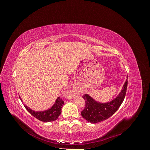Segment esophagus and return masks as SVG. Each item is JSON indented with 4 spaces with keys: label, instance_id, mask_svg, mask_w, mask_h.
I'll return each mask as SVG.
<instances>
[{
    "label": "esophagus",
    "instance_id": "34e87169",
    "mask_svg": "<svg viewBox=\"0 0 150 150\" xmlns=\"http://www.w3.org/2000/svg\"><path fill=\"white\" fill-rule=\"evenodd\" d=\"M67 94H68V95H69V96L70 98H73V97L75 96V95H76L75 92L74 91H72V90L69 91L67 92Z\"/></svg>",
    "mask_w": 150,
    "mask_h": 150
}]
</instances>
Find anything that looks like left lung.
<instances>
[{"instance_id": "1", "label": "left lung", "mask_w": 150, "mask_h": 150, "mask_svg": "<svg viewBox=\"0 0 150 150\" xmlns=\"http://www.w3.org/2000/svg\"><path fill=\"white\" fill-rule=\"evenodd\" d=\"M127 85L128 81L126 79L118 96L110 102L106 103L97 102L89 95L84 94L83 98L85 100V108L81 111V115L83 118L94 124L108 119L118 110L123 102L126 93Z\"/></svg>"}]
</instances>
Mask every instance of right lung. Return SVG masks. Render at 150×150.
Listing matches in <instances>:
<instances>
[{
	"instance_id": "obj_1",
	"label": "right lung",
	"mask_w": 150,
	"mask_h": 150,
	"mask_svg": "<svg viewBox=\"0 0 150 150\" xmlns=\"http://www.w3.org/2000/svg\"><path fill=\"white\" fill-rule=\"evenodd\" d=\"M19 98L21 101H22L20 96ZM63 104H64V101H62V99L60 97H58L54 105L49 110L46 111H35L34 110H32L31 109L25 105H24V107L30 114L34 116L38 120L43 122H51L56 120L58 118V117L59 116L61 113V109Z\"/></svg>"
}]
</instances>
